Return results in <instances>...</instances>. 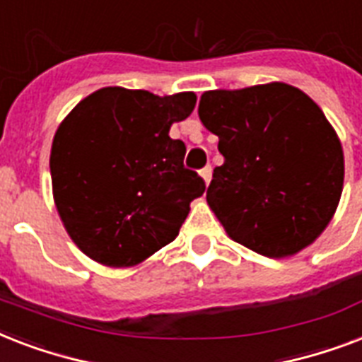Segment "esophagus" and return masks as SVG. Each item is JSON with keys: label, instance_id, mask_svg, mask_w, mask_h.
<instances>
[{"label": "esophagus", "instance_id": "esophagus-1", "mask_svg": "<svg viewBox=\"0 0 362 362\" xmlns=\"http://www.w3.org/2000/svg\"><path fill=\"white\" fill-rule=\"evenodd\" d=\"M201 178H203L204 184L209 186L210 180H212V167H210V165H206V167H204V169L201 170Z\"/></svg>", "mask_w": 362, "mask_h": 362}]
</instances>
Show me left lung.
Instances as JSON below:
<instances>
[{
    "instance_id": "1",
    "label": "left lung",
    "mask_w": 362,
    "mask_h": 362,
    "mask_svg": "<svg viewBox=\"0 0 362 362\" xmlns=\"http://www.w3.org/2000/svg\"><path fill=\"white\" fill-rule=\"evenodd\" d=\"M199 118L226 159L206 203L227 235L272 259L315 242L340 203L344 152L314 99L286 82L210 90Z\"/></svg>"
}]
</instances>
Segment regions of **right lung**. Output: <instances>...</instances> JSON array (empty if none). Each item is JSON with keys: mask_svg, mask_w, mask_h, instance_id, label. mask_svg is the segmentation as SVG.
<instances>
[{"mask_svg": "<svg viewBox=\"0 0 362 362\" xmlns=\"http://www.w3.org/2000/svg\"><path fill=\"white\" fill-rule=\"evenodd\" d=\"M195 103L193 92L159 98L109 86L58 125L50 150L54 203L88 257L112 269L135 267L178 237L204 182L184 167L186 144L169 131Z\"/></svg>", "mask_w": 362, "mask_h": 362, "instance_id": "right-lung-1", "label": "right lung"}]
</instances>
